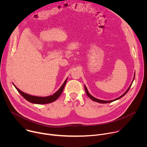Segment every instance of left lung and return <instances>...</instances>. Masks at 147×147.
Returning a JSON list of instances; mask_svg holds the SVG:
<instances>
[{"label":"left lung","mask_w":147,"mask_h":147,"mask_svg":"<svg viewBox=\"0 0 147 147\" xmlns=\"http://www.w3.org/2000/svg\"><path fill=\"white\" fill-rule=\"evenodd\" d=\"M134 78H135V74H134ZM134 79H133V81H134ZM133 82H131V85L130 86V87H129V88L127 89V90L125 91L121 96H120V97H119V98H116V99H113V100H100V99H96V98H94V96H92L89 92H88V90H87V87L84 86V88H85V90H86V94H87V95H88V96L90 98V99H91L92 100H94V101H95V102H98V103H110V102H113V101H115V100H117V99H120V98H121V97H123L124 95H125V94H127V92L129 91V90H130V87H131V85H132V83H133Z\"/></svg>","instance_id":"1"}]
</instances>
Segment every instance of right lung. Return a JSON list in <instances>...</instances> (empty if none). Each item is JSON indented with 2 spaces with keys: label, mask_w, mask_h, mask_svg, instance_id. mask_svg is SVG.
<instances>
[{
  "label": "right lung",
  "mask_w": 147,
  "mask_h": 147,
  "mask_svg": "<svg viewBox=\"0 0 147 147\" xmlns=\"http://www.w3.org/2000/svg\"><path fill=\"white\" fill-rule=\"evenodd\" d=\"M67 78L65 80L64 83L63 84V85L61 86L60 89L56 92L53 95L49 96H45V97H40V96H32L31 95L26 94L22 91H20L16 86L14 87L18 91V92L22 95L27 100L29 101L30 102H31L32 103H36V104H47V103H49L51 102H54L56 100L61 94L63 91L64 87L66 85V82H67Z\"/></svg>",
  "instance_id": "obj_1"
}]
</instances>
